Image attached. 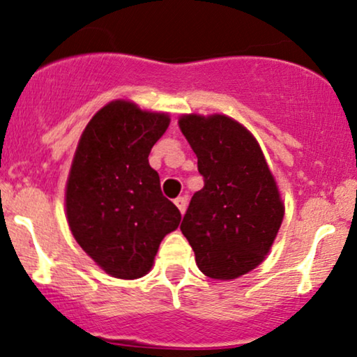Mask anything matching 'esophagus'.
I'll return each instance as SVG.
<instances>
[{
	"mask_svg": "<svg viewBox=\"0 0 357 357\" xmlns=\"http://www.w3.org/2000/svg\"><path fill=\"white\" fill-rule=\"evenodd\" d=\"M175 205H177V208L180 210V213H185L187 210V197H178V199H175Z\"/></svg>",
	"mask_w": 357,
	"mask_h": 357,
	"instance_id": "1",
	"label": "esophagus"
}]
</instances>
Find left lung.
Returning <instances> with one entry per match:
<instances>
[{
    "label": "left lung",
    "instance_id": "left-lung-1",
    "mask_svg": "<svg viewBox=\"0 0 357 357\" xmlns=\"http://www.w3.org/2000/svg\"><path fill=\"white\" fill-rule=\"evenodd\" d=\"M178 126L204 177L180 230L204 275L235 280L265 259L283 222L275 177L252 132L233 119L188 114Z\"/></svg>",
    "mask_w": 357,
    "mask_h": 357
}]
</instances>
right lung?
Here are the masks:
<instances>
[{"label":"right lung","instance_id":"right-lung-1","mask_svg":"<svg viewBox=\"0 0 357 357\" xmlns=\"http://www.w3.org/2000/svg\"><path fill=\"white\" fill-rule=\"evenodd\" d=\"M169 124L167 114L114 100L79 139L66 185V215L81 248L114 278L147 275L160 241L182 220L149 165V153Z\"/></svg>","mask_w":357,"mask_h":357}]
</instances>
